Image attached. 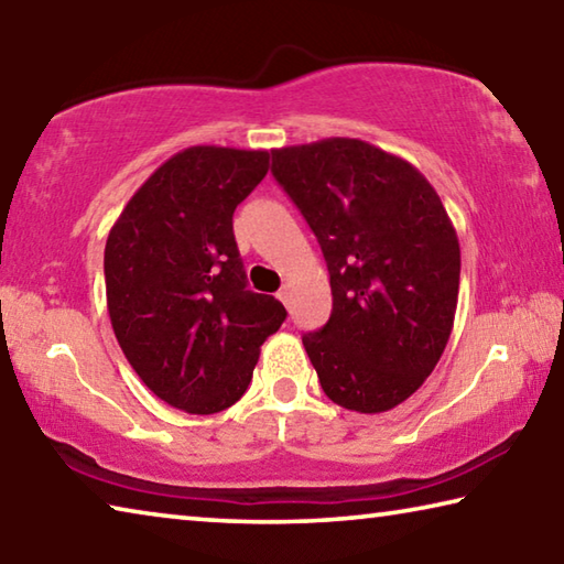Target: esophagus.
<instances>
[{
	"instance_id": "esophagus-1",
	"label": "esophagus",
	"mask_w": 564,
	"mask_h": 564,
	"mask_svg": "<svg viewBox=\"0 0 564 564\" xmlns=\"http://www.w3.org/2000/svg\"><path fill=\"white\" fill-rule=\"evenodd\" d=\"M289 299H291V291H289V285H283V289L279 291V301H281V303H285V305H289Z\"/></svg>"
}]
</instances>
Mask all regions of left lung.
<instances>
[{
	"instance_id": "left-lung-1",
	"label": "left lung",
	"mask_w": 564,
	"mask_h": 564,
	"mask_svg": "<svg viewBox=\"0 0 564 564\" xmlns=\"http://www.w3.org/2000/svg\"><path fill=\"white\" fill-rule=\"evenodd\" d=\"M271 154L330 273V318L303 336L323 393L356 413L393 410L451 338L460 289L451 216L413 164L368 141L333 137Z\"/></svg>"
}]
</instances>
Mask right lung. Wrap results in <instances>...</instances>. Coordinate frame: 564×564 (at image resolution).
Segmentation results:
<instances>
[{
    "mask_svg": "<svg viewBox=\"0 0 564 564\" xmlns=\"http://www.w3.org/2000/svg\"><path fill=\"white\" fill-rule=\"evenodd\" d=\"M269 174V151L188 147L123 206L104 248L107 308L123 356L164 403L231 408L285 308L246 289L234 212Z\"/></svg>",
    "mask_w": 564,
    "mask_h": 564,
    "instance_id": "obj_1",
    "label": "right lung"
}]
</instances>
